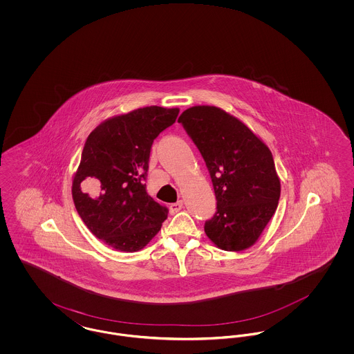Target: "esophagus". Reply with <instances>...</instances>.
<instances>
[{
    "label": "esophagus",
    "mask_w": 354,
    "mask_h": 354,
    "mask_svg": "<svg viewBox=\"0 0 354 354\" xmlns=\"http://www.w3.org/2000/svg\"><path fill=\"white\" fill-rule=\"evenodd\" d=\"M182 208H183V202H182V201H179V202L176 203H172V204H169V214L175 215V214H178Z\"/></svg>",
    "instance_id": "obj_1"
}]
</instances>
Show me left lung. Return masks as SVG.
<instances>
[{"label":"left lung","mask_w":354,"mask_h":354,"mask_svg":"<svg viewBox=\"0 0 354 354\" xmlns=\"http://www.w3.org/2000/svg\"><path fill=\"white\" fill-rule=\"evenodd\" d=\"M178 122L202 153L218 201L205 235L223 251L252 247L274 215L281 191L268 146L216 106L189 107Z\"/></svg>","instance_id":"left-lung-1"}]
</instances>
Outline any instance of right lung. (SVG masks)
<instances>
[{"label":"right lung","instance_id":"obj_1","mask_svg":"<svg viewBox=\"0 0 354 354\" xmlns=\"http://www.w3.org/2000/svg\"><path fill=\"white\" fill-rule=\"evenodd\" d=\"M178 114V107L136 109L103 120L84 142L73 201L91 234L117 251L143 250L167 219V208L147 194L145 179L153 139Z\"/></svg>","mask_w":354,"mask_h":354}]
</instances>
